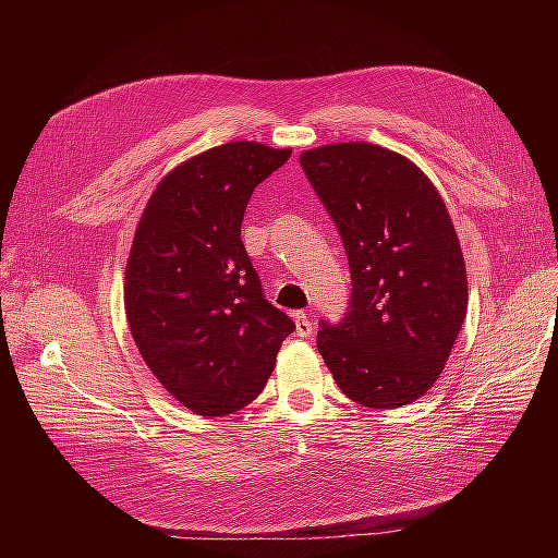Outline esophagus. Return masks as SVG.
I'll return each instance as SVG.
<instances>
[{
	"label": "esophagus",
	"mask_w": 558,
	"mask_h": 558,
	"mask_svg": "<svg viewBox=\"0 0 558 558\" xmlns=\"http://www.w3.org/2000/svg\"><path fill=\"white\" fill-rule=\"evenodd\" d=\"M293 320H295V332L300 337H310L312 330H314V324L310 320V316L305 312H295L293 314Z\"/></svg>",
	"instance_id": "1"
}]
</instances>
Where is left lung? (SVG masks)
<instances>
[{
  "instance_id": "obj_1",
  "label": "left lung",
  "mask_w": 558,
  "mask_h": 558,
  "mask_svg": "<svg viewBox=\"0 0 558 558\" xmlns=\"http://www.w3.org/2000/svg\"><path fill=\"white\" fill-rule=\"evenodd\" d=\"M340 230L351 300L340 324L320 320L316 347L353 402L393 410L442 375L468 312L459 238L418 167L377 144L347 142L300 156Z\"/></svg>"
}]
</instances>
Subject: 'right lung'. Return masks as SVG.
<instances>
[{"label":"right lung","instance_id":"add662e5","mask_svg":"<svg viewBox=\"0 0 558 558\" xmlns=\"http://www.w3.org/2000/svg\"><path fill=\"white\" fill-rule=\"evenodd\" d=\"M289 148L230 142L181 162L150 195L125 269V314L150 373L183 408L232 414L256 400L295 326L263 293L242 244L253 189Z\"/></svg>","mask_w":558,"mask_h":558}]
</instances>
